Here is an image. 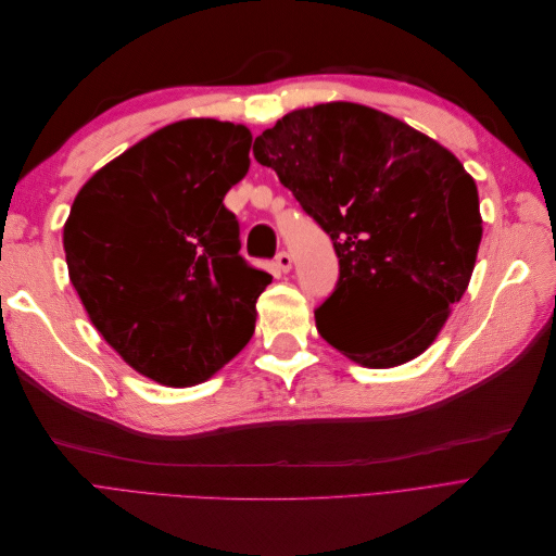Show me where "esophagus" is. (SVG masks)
<instances>
[{"mask_svg":"<svg viewBox=\"0 0 556 556\" xmlns=\"http://www.w3.org/2000/svg\"><path fill=\"white\" fill-rule=\"evenodd\" d=\"M274 264H276V268L278 271H282V274H288L290 268H292V255L290 252H285V250H280L278 255H276V260H274Z\"/></svg>","mask_w":556,"mask_h":556,"instance_id":"obj_1","label":"esophagus"}]
</instances>
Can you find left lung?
Instances as JSON below:
<instances>
[{"instance_id":"left-lung-1","label":"left lung","mask_w":556,"mask_h":556,"mask_svg":"<svg viewBox=\"0 0 556 556\" xmlns=\"http://www.w3.org/2000/svg\"><path fill=\"white\" fill-rule=\"evenodd\" d=\"M252 153L333 241L339 282L315 311L319 336L368 368L422 355L464 296L482 239L464 164L399 117L352 102L288 113ZM387 312L409 327L374 330Z\"/></svg>"}]
</instances>
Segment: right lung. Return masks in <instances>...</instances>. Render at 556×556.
Wrapping results in <instances>:
<instances>
[{
    "instance_id": "1",
    "label": "right lung",
    "mask_w": 556,
    "mask_h": 556,
    "mask_svg": "<svg viewBox=\"0 0 556 556\" xmlns=\"http://www.w3.org/2000/svg\"><path fill=\"white\" fill-rule=\"evenodd\" d=\"M243 125L190 117L102 166L64 223L70 278L104 341L169 387L208 380L252 339L271 276L241 255L223 199L250 166Z\"/></svg>"
}]
</instances>
